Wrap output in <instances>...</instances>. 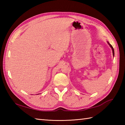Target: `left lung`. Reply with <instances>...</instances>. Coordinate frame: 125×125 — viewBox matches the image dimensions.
Returning <instances> with one entry per match:
<instances>
[{"instance_id": "1", "label": "left lung", "mask_w": 125, "mask_h": 125, "mask_svg": "<svg viewBox=\"0 0 125 125\" xmlns=\"http://www.w3.org/2000/svg\"><path fill=\"white\" fill-rule=\"evenodd\" d=\"M107 43L108 44V45H109V46H110V47L111 48H112V52H113V56H115V51H114V49H113V47L112 46V45H111L109 42H108V41H107Z\"/></svg>"}]
</instances>
